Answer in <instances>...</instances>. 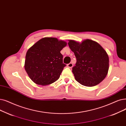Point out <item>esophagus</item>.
Segmentation results:
<instances>
[{"instance_id":"1","label":"esophagus","mask_w":126,"mask_h":126,"mask_svg":"<svg viewBox=\"0 0 126 126\" xmlns=\"http://www.w3.org/2000/svg\"><path fill=\"white\" fill-rule=\"evenodd\" d=\"M67 66L69 68H72L73 66V64L72 63H70L67 65Z\"/></svg>"}]
</instances>
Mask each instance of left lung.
I'll return each mask as SVG.
<instances>
[{
  "mask_svg": "<svg viewBox=\"0 0 126 126\" xmlns=\"http://www.w3.org/2000/svg\"><path fill=\"white\" fill-rule=\"evenodd\" d=\"M68 44L77 59L72 72L76 80L86 86H95L104 80L109 68V58L105 50L89 39L81 43L68 40Z\"/></svg>",
  "mask_w": 126,
  "mask_h": 126,
  "instance_id": "1",
  "label": "left lung"
}]
</instances>
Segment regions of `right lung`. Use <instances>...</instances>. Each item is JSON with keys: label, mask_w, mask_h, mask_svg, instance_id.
I'll return each instance as SVG.
<instances>
[{"label": "right lung", "mask_w": 126, "mask_h": 126, "mask_svg": "<svg viewBox=\"0 0 126 126\" xmlns=\"http://www.w3.org/2000/svg\"><path fill=\"white\" fill-rule=\"evenodd\" d=\"M67 43L55 37H44L27 51L25 69L33 82L37 84H51L60 78L66 64L60 52Z\"/></svg>", "instance_id": "add662e5"}]
</instances>
